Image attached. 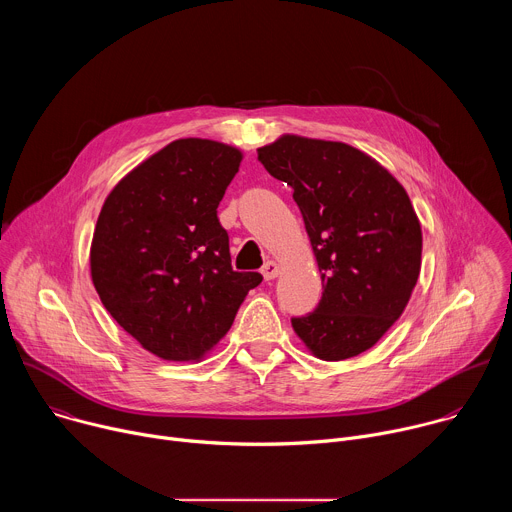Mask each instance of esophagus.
Masks as SVG:
<instances>
[{"mask_svg": "<svg viewBox=\"0 0 512 512\" xmlns=\"http://www.w3.org/2000/svg\"><path fill=\"white\" fill-rule=\"evenodd\" d=\"M261 273H263V277H265V281H271V279H275L277 275H279V265L275 263V261H267L265 265H263V269H261Z\"/></svg>", "mask_w": 512, "mask_h": 512, "instance_id": "1", "label": "esophagus"}]
</instances>
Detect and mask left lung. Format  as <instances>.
Returning a JSON list of instances; mask_svg holds the SVG:
<instances>
[{
  "label": "left lung",
  "instance_id": "8db88e82",
  "mask_svg": "<svg viewBox=\"0 0 512 512\" xmlns=\"http://www.w3.org/2000/svg\"><path fill=\"white\" fill-rule=\"evenodd\" d=\"M257 154L294 188L322 273L320 304L291 326L322 360L369 350L403 314L421 269V227L405 188L340 141L283 135Z\"/></svg>",
  "mask_w": 512,
  "mask_h": 512
}]
</instances>
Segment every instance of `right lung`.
Masks as SVG:
<instances>
[{
	"label": "right lung",
	"mask_w": 512,
	"mask_h": 512,
	"mask_svg": "<svg viewBox=\"0 0 512 512\" xmlns=\"http://www.w3.org/2000/svg\"><path fill=\"white\" fill-rule=\"evenodd\" d=\"M243 154L176 139L107 196L91 245L97 294L117 324L164 360H198L221 340L261 273L231 265L216 208Z\"/></svg>",
	"instance_id": "add662e5"
}]
</instances>
